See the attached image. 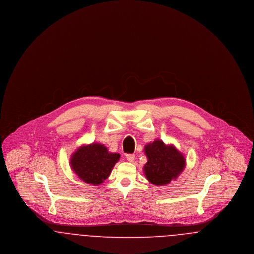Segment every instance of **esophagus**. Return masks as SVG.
<instances>
[{
  "label": "esophagus",
  "mask_w": 254,
  "mask_h": 254,
  "mask_svg": "<svg viewBox=\"0 0 254 254\" xmlns=\"http://www.w3.org/2000/svg\"><path fill=\"white\" fill-rule=\"evenodd\" d=\"M126 158H127V160L128 162H133L135 156H134L133 154H127V155H126Z\"/></svg>",
  "instance_id": "34e87169"
}]
</instances>
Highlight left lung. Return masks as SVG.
<instances>
[{
  "label": "left lung",
  "instance_id": "obj_1",
  "mask_svg": "<svg viewBox=\"0 0 254 254\" xmlns=\"http://www.w3.org/2000/svg\"><path fill=\"white\" fill-rule=\"evenodd\" d=\"M147 162L144 166L145 177L153 185H168L175 180L186 167V159L173 145L155 140L145 145Z\"/></svg>",
  "mask_w": 254,
  "mask_h": 254
}]
</instances>
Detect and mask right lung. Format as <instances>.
Wrapping results in <instances>:
<instances>
[{
  "label": "right lung",
  "mask_w": 254,
  "mask_h": 254,
  "mask_svg": "<svg viewBox=\"0 0 254 254\" xmlns=\"http://www.w3.org/2000/svg\"><path fill=\"white\" fill-rule=\"evenodd\" d=\"M119 159V153L109 152L107 146L92 143L81 145L73 152L70 167L77 176L86 184L101 185L109 178Z\"/></svg>",
  "instance_id": "obj_1"
}]
</instances>
